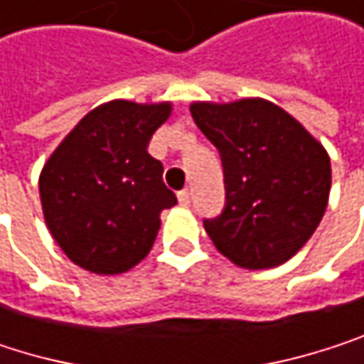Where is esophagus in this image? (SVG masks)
<instances>
[{
  "mask_svg": "<svg viewBox=\"0 0 364 364\" xmlns=\"http://www.w3.org/2000/svg\"><path fill=\"white\" fill-rule=\"evenodd\" d=\"M190 196H192V194H190V190H181V192L176 194V198H178V203H181V205H190Z\"/></svg>",
  "mask_w": 364,
  "mask_h": 364,
  "instance_id": "34e87169",
  "label": "esophagus"
}]
</instances>
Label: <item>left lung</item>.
<instances>
[{
    "instance_id": "left-lung-1",
    "label": "left lung",
    "mask_w": 364,
    "mask_h": 364,
    "mask_svg": "<svg viewBox=\"0 0 364 364\" xmlns=\"http://www.w3.org/2000/svg\"><path fill=\"white\" fill-rule=\"evenodd\" d=\"M190 110L224 166L226 209L205 220L213 245L241 269L288 262L326 211V149L290 112L262 97L192 102Z\"/></svg>"
}]
</instances>
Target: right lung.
Listing matches in <instances>:
<instances>
[{"label": "right lung", "mask_w": 364, "mask_h": 364, "mask_svg": "<svg viewBox=\"0 0 364 364\" xmlns=\"http://www.w3.org/2000/svg\"><path fill=\"white\" fill-rule=\"evenodd\" d=\"M170 102L110 100L89 110L40 172L48 232L63 254L95 275L134 269L153 247L159 213L176 205L164 166L146 153Z\"/></svg>", "instance_id": "obj_1"}]
</instances>
